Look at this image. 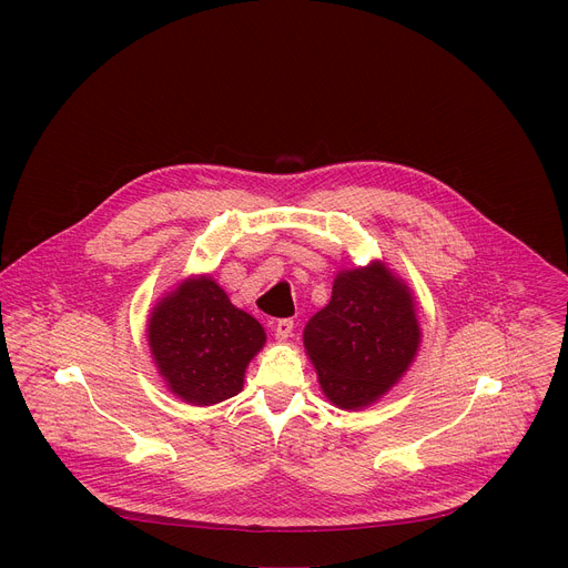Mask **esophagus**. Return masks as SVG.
<instances>
[{"label":"esophagus","instance_id":"esophagus-1","mask_svg":"<svg viewBox=\"0 0 568 568\" xmlns=\"http://www.w3.org/2000/svg\"><path fill=\"white\" fill-rule=\"evenodd\" d=\"M292 333H294V321L292 318H281L274 326V337L278 342H285L287 337H292Z\"/></svg>","mask_w":568,"mask_h":568}]
</instances>
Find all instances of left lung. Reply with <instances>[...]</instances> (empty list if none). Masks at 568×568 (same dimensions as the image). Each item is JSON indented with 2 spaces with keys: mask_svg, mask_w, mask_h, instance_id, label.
<instances>
[{
  "mask_svg": "<svg viewBox=\"0 0 568 568\" xmlns=\"http://www.w3.org/2000/svg\"><path fill=\"white\" fill-rule=\"evenodd\" d=\"M420 323L407 283L384 263L342 270L331 303L303 331L318 384L339 409H364L412 366Z\"/></svg>",
  "mask_w": 568,
  "mask_h": 568,
  "instance_id": "left-lung-1",
  "label": "left lung"
}]
</instances>
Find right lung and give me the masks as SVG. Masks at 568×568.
Returning a JSON list of instances; mask_svg holds the SVG:
<instances>
[{
	"mask_svg": "<svg viewBox=\"0 0 568 568\" xmlns=\"http://www.w3.org/2000/svg\"><path fill=\"white\" fill-rule=\"evenodd\" d=\"M145 333L166 386L197 407L237 395L247 364L267 339L261 323L235 307L211 276L186 278L161 298Z\"/></svg>",
	"mask_w": 568,
	"mask_h": 568,
	"instance_id": "1",
	"label": "right lung"
}]
</instances>
